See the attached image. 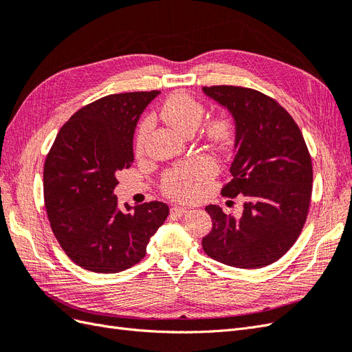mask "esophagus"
<instances>
[{
  "mask_svg": "<svg viewBox=\"0 0 352 352\" xmlns=\"http://www.w3.org/2000/svg\"><path fill=\"white\" fill-rule=\"evenodd\" d=\"M185 212H188V208H185V207H172L170 208V214L172 216H175V217H182Z\"/></svg>",
  "mask_w": 352,
  "mask_h": 352,
  "instance_id": "1",
  "label": "esophagus"
}]
</instances>
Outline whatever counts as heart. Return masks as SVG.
I'll use <instances>...</instances> for the list:
<instances>
[{"mask_svg": "<svg viewBox=\"0 0 352 352\" xmlns=\"http://www.w3.org/2000/svg\"><path fill=\"white\" fill-rule=\"evenodd\" d=\"M204 105L188 94H175L162 107L160 116L182 133L195 132L204 117ZM151 119L141 123L135 138V150L141 153L151 129ZM232 136V124L226 119L212 120L207 126V138L217 145H226ZM216 166L207 157H195L192 160L170 168L163 177L162 189L166 195L175 199L186 201L197 197L208 180L214 176Z\"/></svg>", "mask_w": 352, "mask_h": 352, "instance_id": "b5f03b06", "label": "heart"}]
</instances>
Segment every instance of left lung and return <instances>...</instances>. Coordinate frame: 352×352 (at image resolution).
I'll list each match as a JSON object with an SVG mask.
<instances>
[{
    "label": "left lung",
    "instance_id": "left-lung-1",
    "mask_svg": "<svg viewBox=\"0 0 352 352\" xmlns=\"http://www.w3.org/2000/svg\"><path fill=\"white\" fill-rule=\"evenodd\" d=\"M235 122L232 179L221 195L243 199L241 217L207 206L212 229L202 248L223 264L260 269L278 261L300 236L313 188L311 157L300 127L282 105L242 87H204Z\"/></svg>",
    "mask_w": 352,
    "mask_h": 352
}]
</instances>
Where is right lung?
<instances>
[{"instance_id": "add662e5", "label": "right lung", "mask_w": 352, "mask_h": 352, "mask_svg": "<svg viewBox=\"0 0 352 352\" xmlns=\"http://www.w3.org/2000/svg\"><path fill=\"white\" fill-rule=\"evenodd\" d=\"M160 91L113 94L85 105L61 127L44 166L50 225L67 257L95 273L140 263L168 216L164 202L124 210L113 194L116 175L133 163L138 120Z\"/></svg>"}]
</instances>
